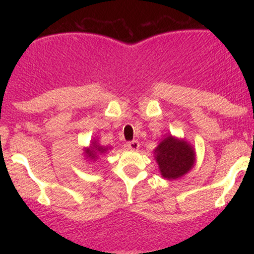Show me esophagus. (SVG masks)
Returning <instances> with one entry per match:
<instances>
[{"label":"esophagus","instance_id":"obj_1","mask_svg":"<svg viewBox=\"0 0 254 254\" xmlns=\"http://www.w3.org/2000/svg\"><path fill=\"white\" fill-rule=\"evenodd\" d=\"M127 147L131 150H137L139 148V142L137 139H132V141L127 142Z\"/></svg>","mask_w":254,"mask_h":254}]
</instances>
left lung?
Listing matches in <instances>:
<instances>
[{
  "label": "left lung",
  "mask_w": 254,
  "mask_h": 254,
  "mask_svg": "<svg viewBox=\"0 0 254 254\" xmlns=\"http://www.w3.org/2000/svg\"><path fill=\"white\" fill-rule=\"evenodd\" d=\"M156 161L162 177L177 179L191 170L194 164V151L188 142L168 136L155 149Z\"/></svg>",
  "instance_id": "8db88e82"
}]
</instances>
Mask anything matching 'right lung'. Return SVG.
I'll return each mask as SVG.
<instances>
[{"instance_id":"obj_1","label":"right lung","mask_w":254,"mask_h":254,"mask_svg":"<svg viewBox=\"0 0 254 254\" xmlns=\"http://www.w3.org/2000/svg\"><path fill=\"white\" fill-rule=\"evenodd\" d=\"M105 150H106V148L100 147V145H98L95 142H93L90 149L86 150V154L87 156L90 157V159H95V157H97V153H104Z\"/></svg>"}]
</instances>
